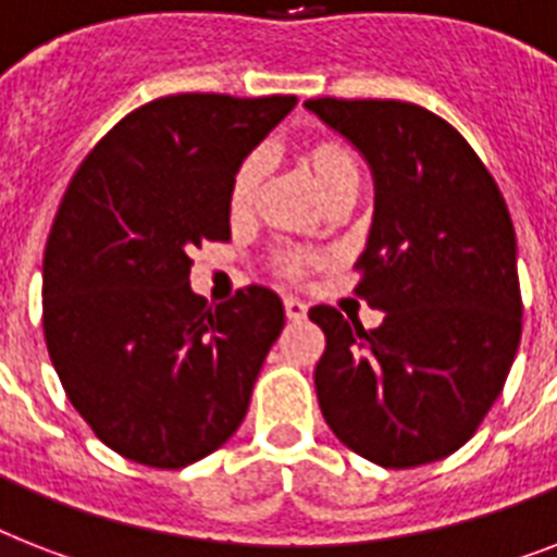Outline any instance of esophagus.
<instances>
[{
  "label": "esophagus",
  "mask_w": 557,
  "mask_h": 557,
  "mask_svg": "<svg viewBox=\"0 0 557 557\" xmlns=\"http://www.w3.org/2000/svg\"><path fill=\"white\" fill-rule=\"evenodd\" d=\"M283 309H286L288 321H304L306 312H309V306H306L300 297H286V300H283Z\"/></svg>",
  "instance_id": "34e87169"
}]
</instances>
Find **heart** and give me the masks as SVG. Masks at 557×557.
<instances>
[{
	"mask_svg": "<svg viewBox=\"0 0 557 557\" xmlns=\"http://www.w3.org/2000/svg\"><path fill=\"white\" fill-rule=\"evenodd\" d=\"M309 164H312V173L314 178H318L321 190H326V187H330L335 178L344 176V173H352V170H356L352 152H349L344 144L332 141V138H321V141H314L312 147H309ZM260 173L262 152H251V156L236 168V176L234 182H231V205H234V208H245V205L251 201L253 187L260 182ZM304 253H288V257H283V271L295 277V274L304 271Z\"/></svg>",
	"mask_w": 557,
	"mask_h": 557,
	"instance_id": "1",
	"label": "heart"
}]
</instances>
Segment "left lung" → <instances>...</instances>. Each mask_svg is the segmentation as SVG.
<instances>
[{
  "label": "left lung",
  "instance_id": "1",
  "mask_svg": "<svg viewBox=\"0 0 557 557\" xmlns=\"http://www.w3.org/2000/svg\"><path fill=\"white\" fill-rule=\"evenodd\" d=\"M372 170L375 210L356 295L367 332L332 306L318 405L349 450L416 468L462 448L500 396L520 344L518 243L500 187L462 135L401 100L304 103Z\"/></svg>",
  "mask_w": 557,
  "mask_h": 557
}]
</instances>
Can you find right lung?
I'll use <instances>...</instances> for the list:
<instances>
[{"label":"right lung","instance_id":"right-lung-1","mask_svg":"<svg viewBox=\"0 0 557 557\" xmlns=\"http://www.w3.org/2000/svg\"><path fill=\"white\" fill-rule=\"evenodd\" d=\"M295 95H170L109 129L69 182L42 260V332L74 410L121 457L185 468L243 424L283 332L271 288L210 309L190 251L231 239V182Z\"/></svg>","mask_w":557,"mask_h":557}]
</instances>
